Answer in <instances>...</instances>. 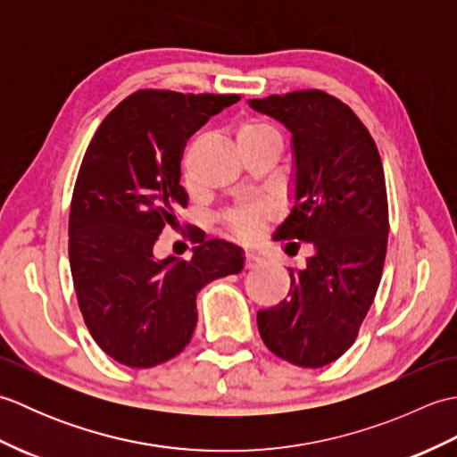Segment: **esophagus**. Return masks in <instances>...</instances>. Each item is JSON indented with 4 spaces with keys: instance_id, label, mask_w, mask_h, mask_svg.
Returning <instances> with one entry per match:
<instances>
[{
    "instance_id": "esophagus-1",
    "label": "esophagus",
    "mask_w": 457,
    "mask_h": 457,
    "mask_svg": "<svg viewBox=\"0 0 457 457\" xmlns=\"http://www.w3.org/2000/svg\"><path fill=\"white\" fill-rule=\"evenodd\" d=\"M265 263V259L253 253V251H245V269H257Z\"/></svg>"
}]
</instances>
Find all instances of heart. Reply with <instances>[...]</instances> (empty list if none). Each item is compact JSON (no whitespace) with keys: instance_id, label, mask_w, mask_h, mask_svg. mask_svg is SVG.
<instances>
[{"instance_id":"obj_1","label":"heart","mask_w":457,"mask_h":457,"mask_svg":"<svg viewBox=\"0 0 457 457\" xmlns=\"http://www.w3.org/2000/svg\"><path fill=\"white\" fill-rule=\"evenodd\" d=\"M263 137H278V133L267 123L261 121H245L237 128V143L263 139ZM261 218H263V210L257 206H244L234 210L226 218L229 229L241 237H253L261 228Z\"/></svg>"}]
</instances>
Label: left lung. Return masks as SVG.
<instances>
[{
    "mask_svg": "<svg viewBox=\"0 0 457 457\" xmlns=\"http://www.w3.org/2000/svg\"><path fill=\"white\" fill-rule=\"evenodd\" d=\"M293 135L295 206L275 239L310 244L288 296L259 310L265 345L298 367H324L355 342L381 283L389 206L377 145L349 105L322 90L249 100Z\"/></svg>",
    "mask_w": 457,
    "mask_h": 457,
    "instance_id": "8db88e82",
    "label": "left lung"
}]
</instances>
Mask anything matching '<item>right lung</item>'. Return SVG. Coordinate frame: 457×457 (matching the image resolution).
Wrapping results in <instances>:
<instances>
[{
    "instance_id": "obj_1",
    "label": "right lung",
    "mask_w": 457,
    "mask_h": 457,
    "mask_svg": "<svg viewBox=\"0 0 457 457\" xmlns=\"http://www.w3.org/2000/svg\"><path fill=\"white\" fill-rule=\"evenodd\" d=\"M237 94L139 90L100 123L80 164L68 220V257L92 337L128 367L169 361L198 322L196 295L244 269L241 247L194 237L192 259H154L164 226L188 194L180 187L187 139Z\"/></svg>"
}]
</instances>
